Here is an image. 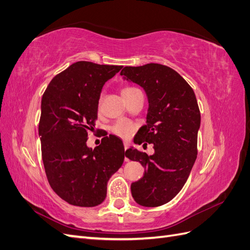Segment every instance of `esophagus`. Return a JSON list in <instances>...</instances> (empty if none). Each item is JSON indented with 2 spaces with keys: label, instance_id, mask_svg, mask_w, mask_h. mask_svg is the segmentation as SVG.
<instances>
[{
  "label": "esophagus",
  "instance_id": "esophagus-1",
  "mask_svg": "<svg viewBox=\"0 0 250 250\" xmlns=\"http://www.w3.org/2000/svg\"><path fill=\"white\" fill-rule=\"evenodd\" d=\"M128 147H129V143L124 142V149H125V151L128 149ZM125 162H128V158L127 157H125Z\"/></svg>",
  "mask_w": 250,
  "mask_h": 250
}]
</instances>
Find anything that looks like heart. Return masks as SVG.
I'll return each instance as SVG.
<instances>
[{"mask_svg": "<svg viewBox=\"0 0 250 250\" xmlns=\"http://www.w3.org/2000/svg\"><path fill=\"white\" fill-rule=\"evenodd\" d=\"M138 88H135L133 86H124L121 89V94H122L124 99L132 95L134 92H137ZM102 101V96L99 98V101H98V105L101 104ZM135 131V125L131 123L130 121L127 120H119L118 122L112 126V132L117 134L118 137L122 138V139H128L130 138Z\"/></svg>", "mask_w": 250, "mask_h": 250, "instance_id": "1", "label": "heart"}]
</instances>
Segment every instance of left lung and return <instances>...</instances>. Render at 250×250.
<instances>
[{
  "instance_id": "1",
  "label": "left lung",
  "mask_w": 250,
  "mask_h": 250,
  "mask_svg": "<svg viewBox=\"0 0 250 250\" xmlns=\"http://www.w3.org/2000/svg\"><path fill=\"white\" fill-rule=\"evenodd\" d=\"M121 75L147 94V124L134 143L153 144L154 149L152 155L133 148L126 150V157L145 168L144 176L131 184L132 197L140 206L160 207L180 192L197 157V99L188 83L167 65L125 66Z\"/></svg>"
}]
</instances>
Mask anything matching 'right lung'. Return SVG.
<instances>
[{
	"mask_svg": "<svg viewBox=\"0 0 250 250\" xmlns=\"http://www.w3.org/2000/svg\"><path fill=\"white\" fill-rule=\"evenodd\" d=\"M122 67L77 62L56 75L42 95L39 134L44 171L53 191L72 206L102 203L107 181L124 162L123 142L116 135L104 137L95 149L86 145L88 133L96 132L102 87Z\"/></svg>",
	"mask_w": 250,
	"mask_h": 250,
	"instance_id": "1",
	"label": "right lung"
}]
</instances>
